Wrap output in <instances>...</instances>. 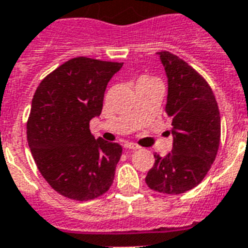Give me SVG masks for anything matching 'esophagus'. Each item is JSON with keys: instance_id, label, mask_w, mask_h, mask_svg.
I'll return each instance as SVG.
<instances>
[{"instance_id": "1", "label": "esophagus", "mask_w": 248, "mask_h": 248, "mask_svg": "<svg viewBox=\"0 0 248 248\" xmlns=\"http://www.w3.org/2000/svg\"><path fill=\"white\" fill-rule=\"evenodd\" d=\"M124 148L131 149V150H138V149H140V146L138 144H135V142H124Z\"/></svg>"}]
</instances>
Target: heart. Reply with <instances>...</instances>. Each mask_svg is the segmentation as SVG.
Masks as SVG:
<instances>
[{"instance_id": "b5f03b06", "label": "heart", "mask_w": 248, "mask_h": 248, "mask_svg": "<svg viewBox=\"0 0 248 248\" xmlns=\"http://www.w3.org/2000/svg\"><path fill=\"white\" fill-rule=\"evenodd\" d=\"M139 81H155V80H154V78H146V76H144V78H140Z\"/></svg>"}]
</instances>
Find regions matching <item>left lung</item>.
<instances>
[{
  "label": "left lung",
  "mask_w": 248,
  "mask_h": 248,
  "mask_svg": "<svg viewBox=\"0 0 248 248\" xmlns=\"http://www.w3.org/2000/svg\"><path fill=\"white\" fill-rule=\"evenodd\" d=\"M167 78L166 113L172 122L170 154H154L145 182L167 195L192 190L210 170L220 142V113L214 93L202 76L170 52H158Z\"/></svg>",
  "instance_id": "1"
}]
</instances>
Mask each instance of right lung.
<instances>
[{
  "instance_id": "1",
  "label": "right lung",
  "mask_w": 248,
  "mask_h": 248,
  "mask_svg": "<svg viewBox=\"0 0 248 248\" xmlns=\"http://www.w3.org/2000/svg\"><path fill=\"white\" fill-rule=\"evenodd\" d=\"M124 63L76 57L42 80L31 100L26 136L44 180L62 196L93 200L109 190L122 146L94 139L107 84Z\"/></svg>"
}]
</instances>
